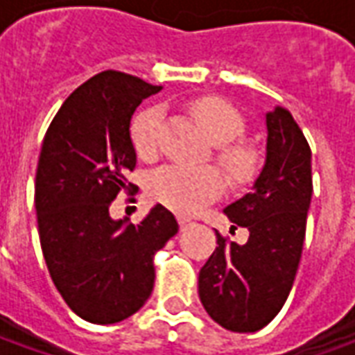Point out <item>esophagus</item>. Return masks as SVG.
Here are the masks:
<instances>
[{
  "instance_id": "1",
  "label": "esophagus",
  "mask_w": 355,
  "mask_h": 355,
  "mask_svg": "<svg viewBox=\"0 0 355 355\" xmlns=\"http://www.w3.org/2000/svg\"><path fill=\"white\" fill-rule=\"evenodd\" d=\"M178 226H180V230H186V228L190 226V223H188L186 218H178Z\"/></svg>"
}]
</instances>
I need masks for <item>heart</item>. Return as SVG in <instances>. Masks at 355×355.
Instances as JSON below:
<instances>
[{
    "label": "heart",
    "instance_id": "obj_1",
    "mask_svg": "<svg viewBox=\"0 0 355 355\" xmlns=\"http://www.w3.org/2000/svg\"><path fill=\"white\" fill-rule=\"evenodd\" d=\"M188 114L198 121L207 140L216 146L215 159L232 178L245 180L257 169V155L251 148L234 144L243 132V117L228 102L216 96H200L186 102ZM162 110L157 106L140 110L131 123L132 146L140 157H152L157 150ZM220 178L211 169H184L169 165L155 171L148 182V196L178 215H193L203 203L220 192Z\"/></svg>",
    "mask_w": 355,
    "mask_h": 355
}]
</instances>
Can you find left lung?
I'll return each instance as SVG.
<instances>
[{"mask_svg": "<svg viewBox=\"0 0 355 355\" xmlns=\"http://www.w3.org/2000/svg\"><path fill=\"white\" fill-rule=\"evenodd\" d=\"M266 155L251 192L224 209L249 230L239 245L216 234L198 293L213 320L234 333L266 327L289 297L312 201V152L289 110L266 112Z\"/></svg>", "mask_w": 355, "mask_h": 355, "instance_id": "8db88e82", "label": "left lung"}]
</instances>
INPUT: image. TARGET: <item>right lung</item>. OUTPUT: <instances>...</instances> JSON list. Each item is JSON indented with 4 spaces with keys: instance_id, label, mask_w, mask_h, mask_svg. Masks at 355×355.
<instances>
[{
    "instance_id": "1",
    "label": "right lung",
    "mask_w": 355,
    "mask_h": 355,
    "mask_svg": "<svg viewBox=\"0 0 355 355\" xmlns=\"http://www.w3.org/2000/svg\"><path fill=\"white\" fill-rule=\"evenodd\" d=\"M162 85L106 70L76 89L51 121L35 173V213L43 259L64 302L81 320H127L154 289V254L178 232L163 205L140 224L114 220L110 203L135 188V110Z\"/></svg>"
}]
</instances>
